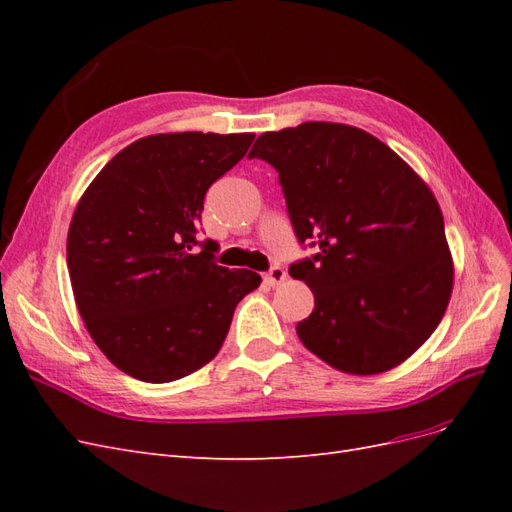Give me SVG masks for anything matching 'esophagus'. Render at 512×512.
<instances>
[{"instance_id": "obj_1", "label": "esophagus", "mask_w": 512, "mask_h": 512, "mask_svg": "<svg viewBox=\"0 0 512 512\" xmlns=\"http://www.w3.org/2000/svg\"><path fill=\"white\" fill-rule=\"evenodd\" d=\"M286 280V271L282 269V267H271L267 273H265V282L269 284V286H277V284H282Z\"/></svg>"}]
</instances>
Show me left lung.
Listing matches in <instances>:
<instances>
[{
	"label": "left lung",
	"mask_w": 512,
	"mask_h": 512,
	"mask_svg": "<svg viewBox=\"0 0 512 512\" xmlns=\"http://www.w3.org/2000/svg\"><path fill=\"white\" fill-rule=\"evenodd\" d=\"M247 158L280 173L294 235L318 247L288 269L314 292V312L297 324L305 348L356 376L404 363L436 331L455 275L427 183L346 123L265 132Z\"/></svg>",
	"instance_id": "8db88e82"
}]
</instances>
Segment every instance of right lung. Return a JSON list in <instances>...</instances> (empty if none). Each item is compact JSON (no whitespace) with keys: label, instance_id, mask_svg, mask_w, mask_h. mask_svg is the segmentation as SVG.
<instances>
[{"label":"right lung","instance_id":"1","mask_svg":"<svg viewBox=\"0 0 512 512\" xmlns=\"http://www.w3.org/2000/svg\"><path fill=\"white\" fill-rule=\"evenodd\" d=\"M254 134L138 138L91 181L68 230L74 301L96 346L143 382H173L220 352L237 303L260 286L198 243L205 194ZM201 245V252L193 250Z\"/></svg>","mask_w":512,"mask_h":512}]
</instances>
